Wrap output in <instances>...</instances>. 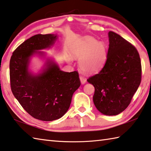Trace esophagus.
Instances as JSON below:
<instances>
[{"label": "esophagus", "mask_w": 151, "mask_h": 151, "mask_svg": "<svg viewBox=\"0 0 151 151\" xmlns=\"http://www.w3.org/2000/svg\"><path fill=\"white\" fill-rule=\"evenodd\" d=\"M80 80H81V83L82 84H84L85 83H86V78H85L84 77H83V76H80Z\"/></svg>", "instance_id": "obj_1"}]
</instances>
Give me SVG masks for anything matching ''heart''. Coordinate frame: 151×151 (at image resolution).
Instances as JSON below:
<instances>
[{"instance_id": "1", "label": "heart", "mask_w": 151, "mask_h": 151, "mask_svg": "<svg viewBox=\"0 0 151 151\" xmlns=\"http://www.w3.org/2000/svg\"><path fill=\"white\" fill-rule=\"evenodd\" d=\"M70 54L74 59L79 60L81 70L86 74H94L100 71L107 59V51L102 42L92 37L86 36L73 45ZM67 61H71V57H67Z\"/></svg>"}]
</instances>
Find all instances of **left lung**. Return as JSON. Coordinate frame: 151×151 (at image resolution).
I'll use <instances>...</instances> for the list:
<instances>
[{
    "label": "left lung",
    "instance_id": "8db88e82",
    "mask_svg": "<svg viewBox=\"0 0 151 151\" xmlns=\"http://www.w3.org/2000/svg\"><path fill=\"white\" fill-rule=\"evenodd\" d=\"M107 60L99 73L88 79L94 86L93 102L100 113L116 116L129 105L140 85L141 63L137 50L114 32H108Z\"/></svg>",
    "mask_w": 151,
    "mask_h": 151
}]
</instances>
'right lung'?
I'll list each match as a JSON object with an SVG mask.
<instances>
[{
	"label": "right lung",
	"mask_w": 151,
	"mask_h": 151,
	"mask_svg": "<svg viewBox=\"0 0 151 151\" xmlns=\"http://www.w3.org/2000/svg\"><path fill=\"white\" fill-rule=\"evenodd\" d=\"M57 34H37L13 52L10 61L11 90L22 108L34 118L50 122L61 118L69 108L72 97L81 86L77 71L68 73L42 50L50 49ZM45 62L37 73L30 68L32 57Z\"/></svg>",
	"instance_id": "1"
}]
</instances>
